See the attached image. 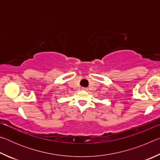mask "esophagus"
I'll list each match as a JSON object with an SVG mask.
<instances>
[{
  "label": "esophagus",
  "mask_w": 160,
  "mask_h": 160,
  "mask_svg": "<svg viewBox=\"0 0 160 160\" xmlns=\"http://www.w3.org/2000/svg\"><path fill=\"white\" fill-rule=\"evenodd\" d=\"M82 90H85V91L88 90V88H82Z\"/></svg>",
  "instance_id": "obj_1"
}]
</instances>
